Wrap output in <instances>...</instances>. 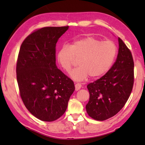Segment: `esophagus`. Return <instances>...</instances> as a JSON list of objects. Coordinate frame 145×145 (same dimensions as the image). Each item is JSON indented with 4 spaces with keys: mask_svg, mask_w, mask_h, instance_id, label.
Here are the masks:
<instances>
[{
    "mask_svg": "<svg viewBox=\"0 0 145 145\" xmlns=\"http://www.w3.org/2000/svg\"><path fill=\"white\" fill-rule=\"evenodd\" d=\"M82 87V85L80 83H77V84H75V91H78L79 90L80 88Z\"/></svg>",
    "mask_w": 145,
    "mask_h": 145,
    "instance_id": "esophagus-1",
    "label": "esophagus"
}]
</instances>
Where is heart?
<instances>
[{
	"mask_svg": "<svg viewBox=\"0 0 145 145\" xmlns=\"http://www.w3.org/2000/svg\"><path fill=\"white\" fill-rule=\"evenodd\" d=\"M117 52L113 41L87 36L73 41L70 46L63 45L57 51V60L61 68L69 72L78 59L80 66L72 71L70 75L81 81L89 76L97 78L105 75L112 67Z\"/></svg>",
	"mask_w": 145,
	"mask_h": 145,
	"instance_id": "1",
	"label": "heart"
}]
</instances>
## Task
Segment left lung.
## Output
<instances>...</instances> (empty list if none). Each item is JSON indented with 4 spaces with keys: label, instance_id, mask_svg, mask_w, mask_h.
<instances>
[{
    "label": "left lung",
    "instance_id": "8db88e82",
    "mask_svg": "<svg viewBox=\"0 0 145 145\" xmlns=\"http://www.w3.org/2000/svg\"><path fill=\"white\" fill-rule=\"evenodd\" d=\"M117 59L109 70L87 86L89 93L86 109L89 116L98 121L114 116L128 100L133 88L134 63L132 53L118 38Z\"/></svg>",
    "mask_w": 145,
    "mask_h": 145
}]
</instances>
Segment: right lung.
<instances>
[{"label":"right lung","mask_w":145,"mask_h":145,"mask_svg":"<svg viewBox=\"0 0 145 145\" xmlns=\"http://www.w3.org/2000/svg\"><path fill=\"white\" fill-rule=\"evenodd\" d=\"M68 26L38 29L22 43L16 63L20 95L28 111L44 121L65 113L75 90L73 80L57 68L56 46Z\"/></svg>","instance_id":"obj_1"}]
</instances>
